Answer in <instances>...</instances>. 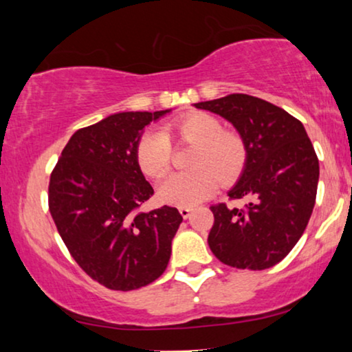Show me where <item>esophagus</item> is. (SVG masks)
<instances>
[{
  "mask_svg": "<svg viewBox=\"0 0 352 352\" xmlns=\"http://www.w3.org/2000/svg\"><path fill=\"white\" fill-rule=\"evenodd\" d=\"M179 213H181L182 218L187 219V218H189V216H190V213H192V208H190V206H181Z\"/></svg>",
  "mask_w": 352,
  "mask_h": 352,
  "instance_id": "34e87169",
  "label": "esophagus"
}]
</instances>
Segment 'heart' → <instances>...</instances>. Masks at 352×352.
I'll return each mask as SVG.
<instances>
[{
	"label": "heart",
	"instance_id": "heart-1",
	"mask_svg": "<svg viewBox=\"0 0 352 352\" xmlns=\"http://www.w3.org/2000/svg\"><path fill=\"white\" fill-rule=\"evenodd\" d=\"M177 139L195 144L189 165L192 170L173 173L158 186L163 204L192 206L208 199L219 186V179L230 182L245 165V146L239 134L223 131L213 115L189 113L168 128ZM171 141L166 131L153 128L142 134L136 148L138 165L144 175L162 177L170 168Z\"/></svg>",
	"mask_w": 352,
	"mask_h": 352
}]
</instances>
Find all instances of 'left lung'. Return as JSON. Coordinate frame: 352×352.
<instances>
[{
    "label": "left lung",
    "instance_id": "1",
    "mask_svg": "<svg viewBox=\"0 0 352 352\" xmlns=\"http://www.w3.org/2000/svg\"><path fill=\"white\" fill-rule=\"evenodd\" d=\"M237 129L245 165L230 199H248L243 210L211 206L208 245L221 263L263 269L280 263L305 232L316 204L319 160L300 120L248 94L194 104Z\"/></svg>",
    "mask_w": 352,
    "mask_h": 352
}]
</instances>
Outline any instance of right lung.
I'll return each instance as SVG.
<instances>
[{
    "label": "right lung",
    "instance_id": "add662e5",
    "mask_svg": "<svg viewBox=\"0 0 352 352\" xmlns=\"http://www.w3.org/2000/svg\"><path fill=\"white\" fill-rule=\"evenodd\" d=\"M120 112L69 139L50 181V211L78 266L110 290L148 285L165 272L182 223L176 208L136 213L153 195L138 165L144 128L170 113Z\"/></svg>",
    "mask_w": 352,
    "mask_h": 352
}]
</instances>
